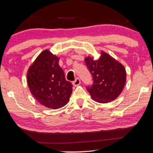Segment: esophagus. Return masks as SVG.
<instances>
[{
	"instance_id": "1",
	"label": "esophagus",
	"mask_w": 153,
	"mask_h": 153,
	"mask_svg": "<svg viewBox=\"0 0 153 153\" xmlns=\"http://www.w3.org/2000/svg\"><path fill=\"white\" fill-rule=\"evenodd\" d=\"M80 83H81V80L79 78H76L74 81L72 82V84H73L74 86H78L79 85H80Z\"/></svg>"
}]
</instances>
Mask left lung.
Returning a JSON list of instances; mask_svg holds the SVG:
<instances>
[{"label":"left lung","instance_id":"8db88e82","mask_svg":"<svg viewBox=\"0 0 153 153\" xmlns=\"http://www.w3.org/2000/svg\"><path fill=\"white\" fill-rule=\"evenodd\" d=\"M85 62L93 78L92 85L87 87L91 98L96 102L107 103L118 97L126 83L123 65L104 52L98 60L88 57Z\"/></svg>","mask_w":153,"mask_h":153}]
</instances>
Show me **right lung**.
<instances>
[{
	"mask_svg": "<svg viewBox=\"0 0 153 153\" xmlns=\"http://www.w3.org/2000/svg\"><path fill=\"white\" fill-rule=\"evenodd\" d=\"M59 59L45 50L39 54L27 72L28 86L32 95L44 106L59 109L68 102L72 84L67 81Z\"/></svg>",
	"mask_w": 153,
	"mask_h": 153,
	"instance_id": "1",
	"label": "right lung"
}]
</instances>
